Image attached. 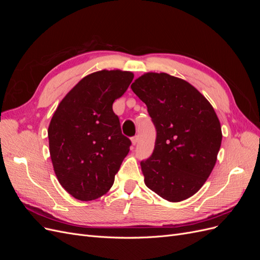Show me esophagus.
Returning <instances> with one entry per match:
<instances>
[{
  "mask_svg": "<svg viewBox=\"0 0 260 260\" xmlns=\"http://www.w3.org/2000/svg\"><path fill=\"white\" fill-rule=\"evenodd\" d=\"M138 141H139V138L136 136V137H133L132 139H131V142H132V144L133 145H136L137 143H138Z\"/></svg>",
  "mask_w": 260,
  "mask_h": 260,
  "instance_id": "34e87169",
  "label": "esophagus"
}]
</instances>
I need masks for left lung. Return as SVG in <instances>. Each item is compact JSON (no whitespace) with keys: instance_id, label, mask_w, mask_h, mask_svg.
<instances>
[{"instance_id":"8db88e82","label":"left lung","mask_w":260,"mask_h":260,"mask_svg":"<svg viewBox=\"0 0 260 260\" xmlns=\"http://www.w3.org/2000/svg\"><path fill=\"white\" fill-rule=\"evenodd\" d=\"M156 129L153 154L141 161L148 188L169 202L198 192L211 174L222 133L209 102L188 82L147 73L131 84Z\"/></svg>"}]
</instances>
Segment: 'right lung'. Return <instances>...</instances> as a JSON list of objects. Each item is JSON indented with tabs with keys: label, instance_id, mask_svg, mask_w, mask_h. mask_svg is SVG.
I'll return each instance as SVG.
<instances>
[{
	"label": "right lung",
	"instance_id": "1",
	"mask_svg": "<svg viewBox=\"0 0 260 260\" xmlns=\"http://www.w3.org/2000/svg\"><path fill=\"white\" fill-rule=\"evenodd\" d=\"M133 74L101 70L84 77L61 100L48 130L50 154L60 185L79 201L101 198L130 151L113 103Z\"/></svg>",
	"mask_w": 260,
	"mask_h": 260
}]
</instances>
